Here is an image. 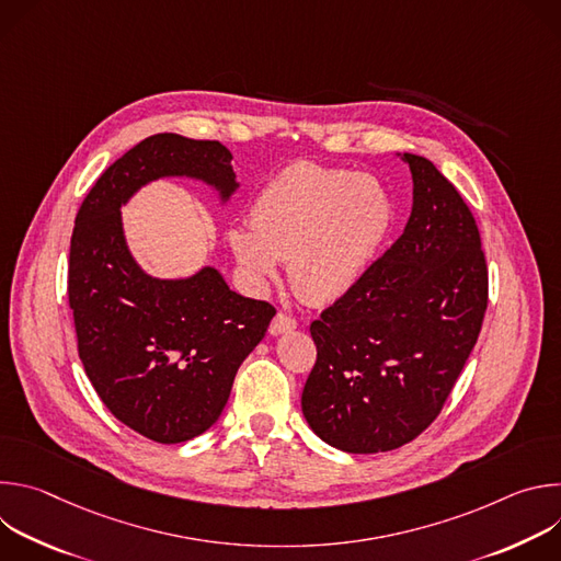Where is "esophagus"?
Returning a JSON list of instances; mask_svg holds the SVG:
<instances>
[{
    "instance_id": "obj_1",
    "label": "esophagus",
    "mask_w": 561,
    "mask_h": 561,
    "mask_svg": "<svg viewBox=\"0 0 561 561\" xmlns=\"http://www.w3.org/2000/svg\"><path fill=\"white\" fill-rule=\"evenodd\" d=\"M293 329H297L295 317H290L288 312H277L271 322V335H282V333H290Z\"/></svg>"
}]
</instances>
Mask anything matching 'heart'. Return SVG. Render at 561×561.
<instances>
[{
  "label": "heart",
  "instance_id": "heart-1",
  "mask_svg": "<svg viewBox=\"0 0 561 561\" xmlns=\"http://www.w3.org/2000/svg\"><path fill=\"white\" fill-rule=\"evenodd\" d=\"M251 226H232L228 244L244 271L264 282L279 260L297 295L329 304L366 273L392 224V199L370 175L314 162L279 171L253 199Z\"/></svg>",
  "mask_w": 561,
  "mask_h": 561
}]
</instances>
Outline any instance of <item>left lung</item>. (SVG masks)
I'll list each match as a JSON object with an SVG mask.
<instances>
[{"instance_id": "obj_1", "label": "left lung", "mask_w": 561, "mask_h": 561, "mask_svg": "<svg viewBox=\"0 0 561 561\" xmlns=\"http://www.w3.org/2000/svg\"><path fill=\"white\" fill-rule=\"evenodd\" d=\"M413 210L397 242L310 324L308 426L346 453H383L422 435L477 344L489 268L474 217L426 157L404 152Z\"/></svg>"}]
</instances>
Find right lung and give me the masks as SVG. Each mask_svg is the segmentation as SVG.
<instances>
[{"label": "right lung", "mask_w": 561, "mask_h": 561, "mask_svg": "<svg viewBox=\"0 0 561 561\" xmlns=\"http://www.w3.org/2000/svg\"><path fill=\"white\" fill-rule=\"evenodd\" d=\"M230 150L215 139L150 135L89 191L68 260L79 359L104 407L159 444L188 442L221 415L237 368L264 340L273 304L230 290L215 268L152 279L130 257L119 206L150 180L188 175L228 197Z\"/></svg>", "instance_id": "1"}]
</instances>
